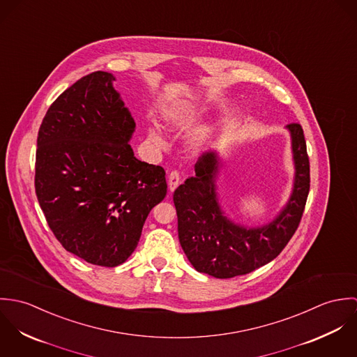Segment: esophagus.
Here are the masks:
<instances>
[{"instance_id": "esophagus-1", "label": "esophagus", "mask_w": 357, "mask_h": 357, "mask_svg": "<svg viewBox=\"0 0 357 357\" xmlns=\"http://www.w3.org/2000/svg\"><path fill=\"white\" fill-rule=\"evenodd\" d=\"M167 184H169V190H170V192H173V191L178 187V184H180V173H178L177 170L170 172V174H169V180H167Z\"/></svg>"}]
</instances>
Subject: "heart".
Segmentation results:
<instances>
[{
    "instance_id": "heart-1",
    "label": "heart",
    "mask_w": 357,
    "mask_h": 357,
    "mask_svg": "<svg viewBox=\"0 0 357 357\" xmlns=\"http://www.w3.org/2000/svg\"><path fill=\"white\" fill-rule=\"evenodd\" d=\"M150 137H151V140L155 142L156 144H162V140H160V137L158 136L156 132H150Z\"/></svg>"
}]
</instances>
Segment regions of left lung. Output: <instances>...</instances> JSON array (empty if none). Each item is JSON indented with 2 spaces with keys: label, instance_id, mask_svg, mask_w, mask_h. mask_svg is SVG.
<instances>
[{
  "label": "left lung",
  "instance_id": "obj_1",
  "mask_svg": "<svg viewBox=\"0 0 357 357\" xmlns=\"http://www.w3.org/2000/svg\"><path fill=\"white\" fill-rule=\"evenodd\" d=\"M291 136L296 166L291 197L268 224L248 228L228 220L215 192L220 159L204 153L188 177L173 194L178 218L180 245L198 272L218 279L246 275L282 253L297 231L309 194V158L300 123L286 126Z\"/></svg>",
  "mask_w": 357,
  "mask_h": 357
}]
</instances>
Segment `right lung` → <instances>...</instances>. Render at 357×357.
I'll return each mask as SVG.
<instances>
[{"label":"right lung","mask_w":357,"mask_h":357,"mask_svg":"<svg viewBox=\"0 0 357 357\" xmlns=\"http://www.w3.org/2000/svg\"><path fill=\"white\" fill-rule=\"evenodd\" d=\"M112 81L95 71L52 102L36 155V194L53 235L67 252L109 268L135 252L167 191L163 167L135 156L136 123Z\"/></svg>","instance_id":"obj_1"}]
</instances>
